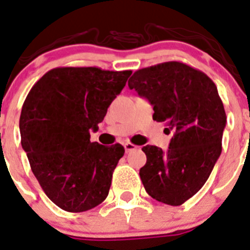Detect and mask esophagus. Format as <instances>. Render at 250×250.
Segmentation results:
<instances>
[{"instance_id": "obj_1", "label": "esophagus", "mask_w": 250, "mask_h": 250, "mask_svg": "<svg viewBox=\"0 0 250 250\" xmlns=\"http://www.w3.org/2000/svg\"><path fill=\"white\" fill-rule=\"evenodd\" d=\"M123 146H125V153H129V151L136 150V149H137V146H134V144L129 143V142H127V143H125V144H123Z\"/></svg>"}]
</instances>
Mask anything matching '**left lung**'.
<instances>
[{
  "label": "left lung",
  "instance_id": "obj_1",
  "mask_svg": "<svg viewBox=\"0 0 250 250\" xmlns=\"http://www.w3.org/2000/svg\"><path fill=\"white\" fill-rule=\"evenodd\" d=\"M128 86L153 104V120L174 132L165 153L155 146L142 148L144 188L157 201L180 206L205 185L222 151L227 117L217 86L180 62L137 70Z\"/></svg>",
  "mask_w": 250,
  "mask_h": 250
}]
</instances>
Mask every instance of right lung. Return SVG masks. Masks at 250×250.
I'll return each mask as SVG.
<instances>
[{
  "label": "right lung",
  "mask_w": 250,
  "mask_h": 250,
  "mask_svg": "<svg viewBox=\"0 0 250 250\" xmlns=\"http://www.w3.org/2000/svg\"><path fill=\"white\" fill-rule=\"evenodd\" d=\"M132 71L62 66L30 88L20 118L21 143L45 195L67 212L99 206L125 148L90 142Z\"/></svg>",
  "instance_id": "1"
}]
</instances>
